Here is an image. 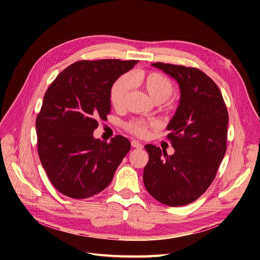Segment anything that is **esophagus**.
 Returning <instances> with one entry per match:
<instances>
[{
  "instance_id": "1",
  "label": "esophagus",
  "mask_w": 260,
  "mask_h": 260,
  "mask_svg": "<svg viewBox=\"0 0 260 260\" xmlns=\"http://www.w3.org/2000/svg\"><path fill=\"white\" fill-rule=\"evenodd\" d=\"M132 146L135 147V148H139V149L143 148V145H142L140 142L136 141V140H133V141H132Z\"/></svg>"
}]
</instances>
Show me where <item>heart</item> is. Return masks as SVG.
I'll list each match as a JSON object with an SVG mask.
<instances>
[{
    "label": "heart",
    "mask_w": 260,
    "mask_h": 260,
    "mask_svg": "<svg viewBox=\"0 0 260 260\" xmlns=\"http://www.w3.org/2000/svg\"><path fill=\"white\" fill-rule=\"evenodd\" d=\"M133 83L140 85L153 101L156 103H162L166 111H173L175 108V101L169 99L174 90L172 80L157 72L139 73L135 76H121L119 77L109 90V101L115 108H121L124 106L127 95L129 94ZM156 126L155 123H148L143 120H133L127 124V129L136 136L144 137L147 135L148 128Z\"/></svg>",
    "instance_id": "1"
}]
</instances>
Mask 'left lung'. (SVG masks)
Returning a JSON list of instances; mask_svg holds the SVG:
<instances>
[{
    "label": "left lung",
    "instance_id": "obj_1",
    "mask_svg": "<svg viewBox=\"0 0 260 260\" xmlns=\"http://www.w3.org/2000/svg\"><path fill=\"white\" fill-rule=\"evenodd\" d=\"M179 84L180 101L167 129L175 153L145 145L143 172L147 192L159 202L181 207L211 185L226 151L229 114L215 82L195 67L153 63Z\"/></svg>",
    "mask_w": 260,
    "mask_h": 260
}]
</instances>
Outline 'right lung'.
<instances>
[{"mask_svg":"<svg viewBox=\"0 0 260 260\" xmlns=\"http://www.w3.org/2000/svg\"><path fill=\"white\" fill-rule=\"evenodd\" d=\"M136 60L78 61L53 80L36 120L38 153L52 185L63 195L84 199L112 182L131 142L117 135L111 142L93 138L98 120L111 113L114 82Z\"/></svg>","mask_w":260,"mask_h":260,"instance_id":"add662e5","label":"right lung"}]
</instances>
